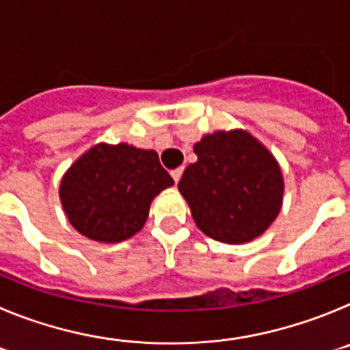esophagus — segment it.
Segmentation results:
<instances>
[{
    "label": "esophagus",
    "mask_w": 350,
    "mask_h": 350,
    "mask_svg": "<svg viewBox=\"0 0 350 350\" xmlns=\"http://www.w3.org/2000/svg\"><path fill=\"white\" fill-rule=\"evenodd\" d=\"M182 173H184V168H177V170H173V172H172V177H173V180H175V184L180 180Z\"/></svg>",
    "instance_id": "34e87169"
}]
</instances>
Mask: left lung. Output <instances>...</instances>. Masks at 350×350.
Here are the masks:
<instances>
[{
  "label": "left lung",
  "mask_w": 350,
  "mask_h": 350,
  "mask_svg": "<svg viewBox=\"0 0 350 350\" xmlns=\"http://www.w3.org/2000/svg\"><path fill=\"white\" fill-rule=\"evenodd\" d=\"M178 191L196 226L224 243L259 237L280 212L284 180L275 157L245 131H217L194 145Z\"/></svg>",
  "instance_id": "8db88e82"
}]
</instances>
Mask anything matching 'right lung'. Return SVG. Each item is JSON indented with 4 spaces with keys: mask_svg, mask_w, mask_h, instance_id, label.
<instances>
[{
    "mask_svg": "<svg viewBox=\"0 0 350 350\" xmlns=\"http://www.w3.org/2000/svg\"><path fill=\"white\" fill-rule=\"evenodd\" d=\"M170 185L173 178L156 150L100 144L68 170L59 196L79 233L116 243L144 228L150 202Z\"/></svg>",
    "mask_w": 350,
    "mask_h": 350,
    "instance_id": "add662e5",
    "label": "right lung"
}]
</instances>
